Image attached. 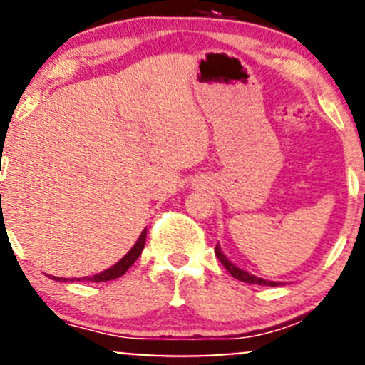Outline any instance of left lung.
Returning <instances> with one entry per match:
<instances>
[{"instance_id":"1","label":"left lung","mask_w":365,"mask_h":365,"mask_svg":"<svg viewBox=\"0 0 365 365\" xmlns=\"http://www.w3.org/2000/svg\"><path fill=\"white\" fill-rule=\"evenodd\" d=\"M215 255L218 257V260H220V262H222V266H224L225 269H227L229 273H231L232 278L240 279V282L253 283V285H266V287H276V285H279L278 282H269V279L259 278V276L250 274V273H247V271L240 269V267H237V266H234L231 260H229L227 257L224 255V252H222L220 245H217V247H215Z\"/></svg>"}]
</instances>
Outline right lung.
Instances as JSON below:
<instances>
[{
    "mask_svg": "<svg viewBox=\"0 0 365 365\" xmlns=\"http://www.w3.org/2000/svg\"><path fill=\"white\" fill-rule=\"evenodd\" d=\"M145 240H147V231H143L140 234V237H138V241L134 243V247L125 253L124 257H122L120 260H118L117 264H113L112 267H108V269L101 271V273L94 274V276H87V278H82V279H87V282H96V283H101V282H110V279H117L120 278L122 274H125V271L129 269V267L133 266L134 262H136L138 257L141 255V252H143L145 248ZM53 279H57V282H68L66 278H57V276H53ZM76 282H80V278H75ZM73 282V279H71Z\"/></svg>",
    "mask_w": 365,
    "mask_h": 365,
    "instance_id": "1",
    "label": "right lung"
}]
</instances>
